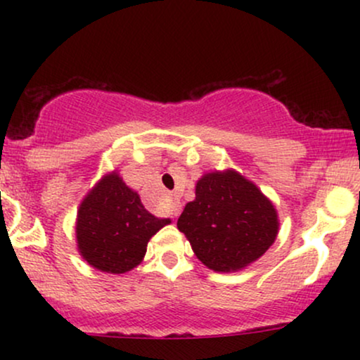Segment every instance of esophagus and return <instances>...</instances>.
<instances>
[{
    "label": "esophagus",
    "mask_w": 360,
    "mask_h": 360,
    "mask_svg": "<svg viewBox=\"0 0 360 360\" xmlns=\"http://www.w3.org/2000/svg\"><path fill=\"white\" fill-rule=\"evenodd\" d=\"M179 213H181L179 201H171V214H172V217L177 218V217H179Z\"/></svg>",
    "instance_id": "1"
}]
</instances>
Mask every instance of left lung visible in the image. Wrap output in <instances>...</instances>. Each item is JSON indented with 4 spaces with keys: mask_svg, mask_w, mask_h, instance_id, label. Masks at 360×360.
<instances>
[{
    "mask_svg": "<svg viewBox=\"0 0 360 360\" xmlns=\"http://www.w3.org/2000/svg\"><path fill=\"white\" fill-rule=\"evenodd\" d=\"M177 229L208 269L232 272L264 255L278 237L279 220L257 186L226 169L201 176Z\"/></svg>",
    "mask_w": 360,
    "mask_h": 360,
    "instance_id": "obj_1",
    "label": "left lung"
}]
</instances>
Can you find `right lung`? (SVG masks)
<instances>
[{"instance_id":"1","label":"right lung","mask_w":360,"mask_h":360,"mask_svg":"<svg viewBox=\"0 0 360 360\" xmlns=\"http://www.w3.org/2000/svg\"><path fill=\"white\" fill-rule=\"evenodd\" d=\"M169 223V218L148 213L139 193L128 188L117 171L110 172L77 210V250L94 269L123 274L142 262L148 240Z\"/></svg>"}]
</instances>
